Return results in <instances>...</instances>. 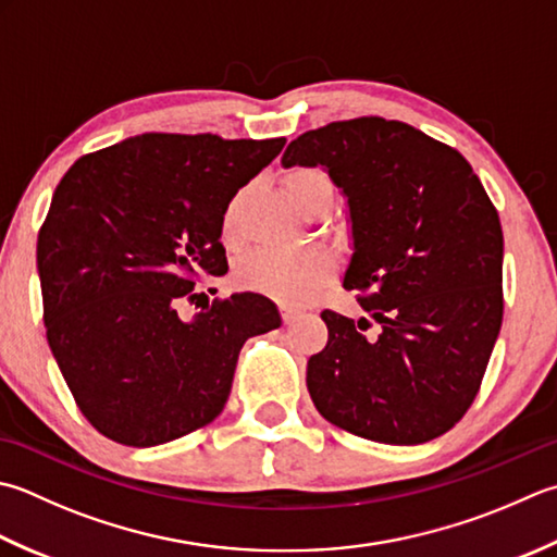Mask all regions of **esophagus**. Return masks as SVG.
I'll return each mask as SVG.
<instances>
[{"label":"esophagus","mask_w":557,"mask_h":557,"mask_svg":"<svg viewBox=\"0 0 557 557\" xmlns=\"http://www.w3.org/2000/svg\"><path fill=\"white\" fill-rule=\"evenodd\" d=\"M280 313H282V321H285L287 325H289V323L299 315V311H297V309H292V307H287V304H282V307H280Z\"/></svg>","instance_id":"esophagus-1"}]
</instances>
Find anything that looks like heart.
I'll return each instance as SVG.
<instances>
[{
  "instance_id": "obj_1",
  "label": "heart",
  "mask_w": 557,
  "mask_h": 557,
  "mask_svg": "<svg viewBox=\"0 0 557 557\" xmlns=\"http://www.w3.org/2000/svg\"><path fill=\"white\" fill-rule=\"evenodd\" d=\"M285 188L292 202L304 214L331 212L335 202V183L319 166H297L287 171ZM246 188L228 200L222 216V238L228 248L242 244V210ZM335 272V260L321 248L304 250H256L246 256L236 270V280L244 287L268 294L282 301H307L311 294L325 285Z\"/></svg>"
}]
</instances>
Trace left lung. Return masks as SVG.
<instances>
[{"mask_svg": "<svg viewBox=\"0 0 557 557\" xmlns=\"http://www.w3.org/2000/svg\"><path fill=\"white\" fill-rule=\"evenodd\" d=\"M282 166H321L350 207L345 289L372 323L325 309L311 355L315 410L357 437L422 444L471 408L503 325V226L471 163L400 120H337Z\"/></svg>", "mask_w": 557, "mask_h": 557, "instance_id": "obj_1", "label": "left lung"}]
</instances>
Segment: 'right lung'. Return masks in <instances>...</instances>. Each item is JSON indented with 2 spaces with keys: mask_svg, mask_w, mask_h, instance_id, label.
<instances>
[{
  "mask_svg": "<svg viewBox=\"0 0 557 557\" xmlns=\"http://www.w3.org/2000/svg\"><path fill=\"white\" fill-rule=\"evenodd\" d=\"M285 137L145 133L64 173L38 232L42 321L76 406L103 437L157 446L224 410L248 337L277 307L242 292L190 321L195 282L228 270L222 216Z\"/></svg>",
  "mask_w": 557,
  "mask_h": 557,
  "instance_id": "add662e5",
  "label": "right lung"
}]
</instances>
